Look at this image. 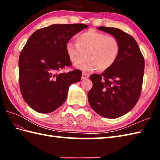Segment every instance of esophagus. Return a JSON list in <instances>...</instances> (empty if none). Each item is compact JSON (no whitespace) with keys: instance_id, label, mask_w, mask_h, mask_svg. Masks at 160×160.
<instances>
[{"instance_id":"obj_1","label":"esophagus","mask_w":160,"mask_h":160,"mask_svg":"<svg viewBox=\"0 0 160 160\" xmlns=\"http://www.w3.org/2000/svg\"><path fill=\"white\" fill-rule=\"evenodd\" d=\"M89 76H90V75L89 73H87L83 72L82 74V80L87 79V78H89Z\"/></svg>"}]
</instances>
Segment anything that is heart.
<instances>
[{"mask_svg":"<svg viewBox=\"0 0 160 160\" xmlns=\"http://www.w3.org/2000/svg\"><path fill=\"white\" fill-rule=\"evenodd\" d=\"M76 44L68 42L65 50L72 63L79 65L88 58L80 67L86 71L99 68L105 71L113 65L120 51L118 40L113 36L90 29L79 33L76 37Z\"/></svg>","mask_w":160,"mask_h":160,"instance_id":"obj_1","label":"heart"}]
</instances>
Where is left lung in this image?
<instances>
[{"mask_svg":"<svg viewBox=\"0 0 160 160\" xmlns=\"http://www.w3.org/2000/svg\"><path fill=\"white\" fill-rule=\"evenodd\" d=\"M115 37L120 45L117 60L110 69L90 76L93 87L88 93L91 108L101 116L117 118L130 111L140 98L144 58L133 37L121 29L99 27Z\"/></svg>","mask_w":160,"mask_h":160,"instance_id":"8db88e82","label":"left lung"}]
</instances>
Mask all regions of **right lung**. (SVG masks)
I'll use <instances>...</instances> for the list:
<instances>
[{"instance_id": "right-lung-1", "label": "right lung", "mask_w": 160, "mask_h": 160, "mask_svg": "<svg viewBox=\"0 0 160 160\" xmlns=\"http://www.w3.org/2000/svg\"><path fill=\"white\" fill-rule=\"evenodd\" d=\"M84 24H55L33 33L19 57V86L22 98L33 110L48 113L65 102L70 84L79 82L82 71H60L72 63L65 46L87 28Z\"/></svg>"}]
</instances>
